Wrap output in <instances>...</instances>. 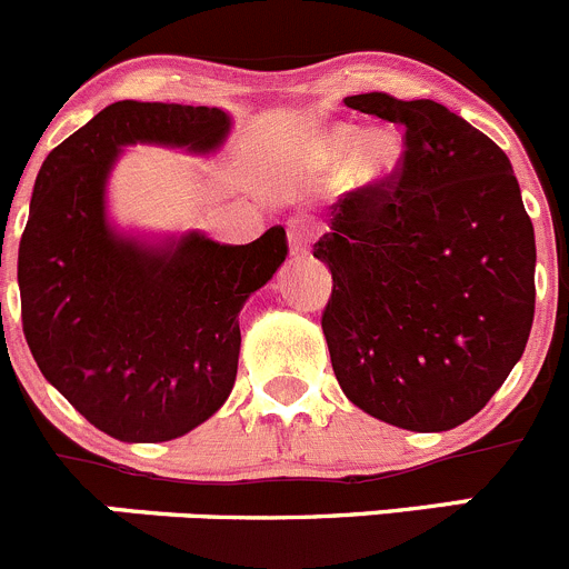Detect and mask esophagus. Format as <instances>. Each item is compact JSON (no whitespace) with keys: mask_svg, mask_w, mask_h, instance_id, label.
<instances>
[{"mask_svg":"<svg viewBox=\"0 0 569 569\" xmlns=\"http://www.w3.org/2000/svg\"><path fill=\"white\" fill-rule=\"evenodd\" d=\"M287 243H290L292 257H303L312 243V227H307L303 221H290L287 223Z\"/></svg>","mask_w":569,"mask_h":569,"instance_id":"esophagus-1","label":"esophagus"}]
</instances>
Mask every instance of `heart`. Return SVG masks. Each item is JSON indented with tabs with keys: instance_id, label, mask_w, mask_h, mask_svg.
Returning a JSON list of instances; mask_svg holds the SVG:
<instances>
[{
	"instance_id": "1",
	"label": "heart",
	"mask_w": 569,
	"mask_h": 569,
	"mask_svg": "<svg viewBox=\"0 0 569 569\" xmlns=\"http://www.w3.org/2000/svg\"><path fill=\"white\" fill-rule=\"evenodd\" d=\"M303 154L318 171H340L351 193H376L401 168L403 143L392 129L359 134L353 123H323L303 140Z\"/></svg>"
}]
</instances>
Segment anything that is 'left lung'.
I'll return each mask as SVG.
<instances>
[{
    "label": "left lung",
    "mask_w": 569,
    "mask_h": 569,
    "mask_svg": "<svg viewBox=\"0 0 569 569\" xmlns=\"http://www.w3.org/2000/svg\"><path fill=\"white\" fill-rule=\"evenodd\" d=\"M403 129L398 177L329 207L312 254L331 271V368L351 403L409 431L487 407L526 351L537 243L498 143L431 99L346 96Z\"/></svg>",
    "instance_id": "obj_1"
}]
</instances>
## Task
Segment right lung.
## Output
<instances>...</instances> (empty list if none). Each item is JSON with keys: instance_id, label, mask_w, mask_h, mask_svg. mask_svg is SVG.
<instances>
[{"instance_id": "add662e5", "label": "right lung", "mask_w": 569, "mask_h": 569, "mask_svg": "<svg viewBox=\"0 0 569 569\" xmlns=\"http://www.w3.org/2000/svg\"><path fill=\"white\" fill-rule=\"evenodd\" d=\"M232 129L218 107L116 101L38 171L19 243L21 326L60 396L121 442H166L218 412L238 376V315L287 257L271 227L246 246L188 232L146 240L107 218L123 146L210 154Z\"/></svg>"}]
</instances>
